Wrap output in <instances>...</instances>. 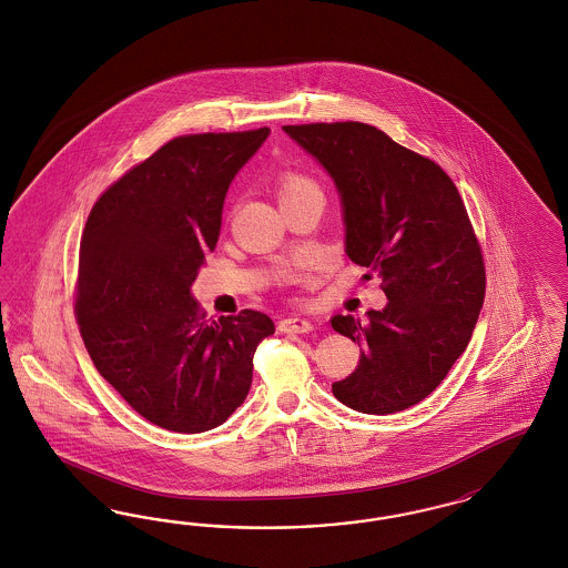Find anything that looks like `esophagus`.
<instances>
[{"label": "esophagus", "instance_id": "esophagus-1", "mask_svg": "<svg viewBox=\"0 0 568 568\" xmlns=\"http://www.w3.org/2000/svg\"><path fill=\"white\" fill-rule=\"evenodd\" d=\"M278 332L283 333H308L313 332V323L300 316H290L278 321Z\"/></svg>", "mask_w": 568, "mask_h": 568}]
</instances>
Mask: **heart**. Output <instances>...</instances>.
<instances>
[{
    "label": "heart",
    "instance_id": "b5f03b06",
    "mask_svg": "<svg viewBox=\"0 0 568 568\" xmlns=\"http://www.w3.org/2000/svg\"><path fill=\"white\" fill-rule=\"evenodd\" d=\"M306 186H314L308 178L287 174V176L281 178V182H278V196L292 195V193H297Z\"/></svg>",
    "mask_w": 568,
    "mask_h": 568
}]
</instances>
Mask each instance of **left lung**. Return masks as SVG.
<instances>
[{
	"mask_svg": "<svg viewBox=\"0 0 568 568\" xmlns=\"http://www.w3.org/2000/svg\"><path fill=\"white\" fill-rule=\"evenodd\" d=\"M327 170L342 196L346 254L382 278L388 304L332 327L361 346L333 396L388 415L424 400L468 346L487 274L466 205L447 172L358 121L283 125Z\"/></svg>",
	"mask_w": 568,
	"mask_h": 568,
	"instance_id": "8db88e82",
	"label": "left lung"
}]
</instances>
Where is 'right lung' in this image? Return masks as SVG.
I'll return each instance as SVG.
<instances>
[{
  "mask_svg": "<svg viewBox=\"0 0 568 568\" xmlns=\"http://www.w3.org/2000/svg\"><path fill=\"white\" fill-rule=\"evenodd\" d=\"M268 128L189 134L111 184L88 215L75 316L100 375L144 419L212 430L245 400L271 316L205 318L191 285L214 252L224 196Z\"/></svg>",
  "mask_w": 568,
  "mask_h": 568,
  "instance_id": "right-lung-1",
  "label": "right lung"
}]
</instances>
